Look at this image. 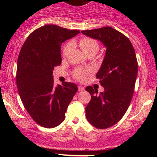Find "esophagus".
Returning a JSON list of instances; mask_svg holds the SVG:
<instances>
[{
    "label": "esophagus",
    "mask_w": 157,
    "mask_h": 157,
    "mask_svg": "<svg viewBox=\"0 0 157 157\" xmlns=\"http://www.w3.org/2000/svg\"><path fill=\"white\" fill-rule=\"evenodd\" d=\"M78 91H80H80H84V88L82 87V86H78Z\"/></svg>",
    "instance_id": "esophagus-1"
}]
</instances>
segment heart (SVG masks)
<instances>
[{"instance_id": "1", "label": "heart", "mask_w": 157, "mask_h": 157, "mask_svg": "<svg viewBox=\"0 0 157 157\" xmlns=\"http://www.w3.org/2000/svg\"><path fill=\"white\" fill-rule=\"evenodd\" d=\"M79 44H80V46L86 55L90 53V52H94L96 54L99 50V47H100L98 41L96 40L95 39L90 38V37H83V38L80 39V40L79 41ZM72 47L73 44L71 43H68L64 46L63 51V56L64 57H67ZM89 73V70L77 68L74 71L73 76L77 80H82Z\"/></svg>"}]
</instances>
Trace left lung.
<instances>
[{
    "label": "left lung",
    "instance_id": "left-lung-1",
    "mask_svg": "<svg viewBox=\"0 0 157 157\" xmlns=\"http://www.w3.org/2000/svg\"><path fill=\"white\" fill-rule=\"evenodd\" d=\"M99 40L106 47L104 60L97 78L105 91L88 86L91 96L86 107V116L91 125L105 129L120 121L130 105L138 72L136 54L131 41L121 32L109 26L81 32Z\"/></svg>",
    "mask_w": 157,
    "mask_h": 157
}]
</instances>
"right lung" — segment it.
Returning <instances> with one entry per match:
<instances>
[{
  "instance_id": "obj_1",
  "label": "right lung",
  "mask_w": 157,
  "mask_h": 157,
  "mask_svg": "<svg viewBox=\"0 0 157 157\" xmlns=\"http://www.w3.org/2000/svg\"><path fill=\"white\" fill-rule=\"evenodd\" d=\"M80 33L46 25L32 32L17 59L16 83L24 108L40 125L52 128L65 120V113L77 86L65 82L54 86L53 70L62 61L60 46Z\"/></svg>"
}]
</instances>
